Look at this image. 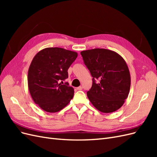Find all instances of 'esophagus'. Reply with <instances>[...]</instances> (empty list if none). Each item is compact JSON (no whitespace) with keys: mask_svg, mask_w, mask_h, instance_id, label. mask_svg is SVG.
<instances>
[{"mask_svg":"<svg viewBox=\"0 0 157 157\" xmlns=\"http://www.w3.org/2000/svg\"><path fill=\"white\" fill-rule=\"evenodd\" d=\"M77 90H82V87L81 86H80L79 87H77Z\"/></svg>","mask_w":157,"mask_h":157,"instance_id":"esophagus-1","label":"esophagus"}]
</instances>
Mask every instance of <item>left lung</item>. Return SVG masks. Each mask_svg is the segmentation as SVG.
<instances>
[{
  "instance_id": "left-lung-1",
  "label": "left lung",
  "mask_w": 157,
  "mask_h": 157,
  "mask_svg": "<svg viewBox=\"0 0 157 157\" xmlns=\"http://www.w3.org/2000/svg\"><path fill=\"white\" fill-rule=\"evenodd\" d=\"M80 54L93 77L92 88L87 92L89 100L102 113L116 111L124 103L130 89L125 60L117 52L104 48L84 50Z\"/></svg>"
}]
</instances>
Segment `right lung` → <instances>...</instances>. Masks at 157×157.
I'll list each match as a JSON object with an SVG mask.
<instances>
[{
  "instance_id": "1",
  "label": "right lung",
  "mask_w": 157,
  "mask_h": 157,
  "mask_svg": "<svg viewBox=\"0 0 157 157\" xmlns=\"http://www.w3.org/2000/svg\"><path fill=\"white\" fill-rule=\"evenodd\" d=\"M76 52L61 48H46L33 58L28 70V87L32 99L42 110L56 113L73 99L74 89L63 84L67 70L77 58Z\"/></svg>"
}]
</instances>
